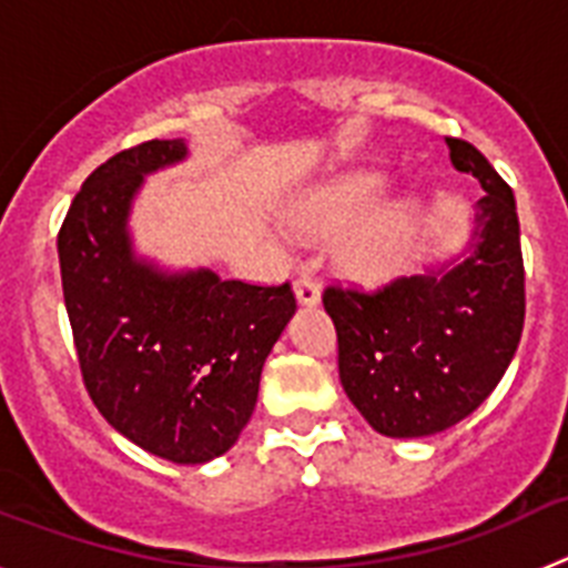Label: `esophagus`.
<instances>
[{
  "label": "esophagus",
  "mask_w": 568,
  "mask_h": 568,
  "mask_svg": "<svg viewBox=\"0 0 568 568\" xmlns=\"http://www.w3.org/2000/svg\"><path fill=\"white\" fill-rule=\"evenodd\" d=\"M293 287H295V298H298L301 304H307V307H315V304L321 301V287L313 275H298Z\"/></svg>",
  "instance_id": "obj_1"
}]
</instances>
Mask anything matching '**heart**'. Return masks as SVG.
<instances>
[{
    "mask_svg": "<svg viewBox=\"0 0 568 568\" xmlns=\"http://www.w3.org/2000/svg\"><path fill=\"white\" fill-rule=\"evenodd\" d=\"M384 187L386 179L375 170L341 173L315 187L293 210V222L310 233L338 230L373 207ZM415 235H418V204L413 199L381 204L344 233L338 244L341 267L358 278H386L404 267V261L413 253Z\"/></svg>",
    "mask_w": 568,
    "mask_h": 568,
    "instance_id": "b5f03b06",
    "label": "heart"
}]
</instances>
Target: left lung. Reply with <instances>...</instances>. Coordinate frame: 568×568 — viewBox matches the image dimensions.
<instances>
[{
  "mask_svg": "<svg viewBox=\"0 0 568 568\" xmlns=\"http://www.w3.org/2000/svg\"><path fill=\"white\" fill-rule=\"evenodd\" d=\"M460 173L484 184L471 255L458 267L375 290L327 284L344 393L375 433L424 438L471 415L504 378L526 318V273L511 187L475 144L446 135Z\"/></svg>",
  "mask_w": 568,
  "mask_h": 568,
  "instance_id": "1",
  "label": "left lung"
}]
</instances>
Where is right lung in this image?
Listing matches in <instances>:
<instances>
[{"instance_id":"1","label":"right lung","mask_w":568,"mask_h":568,"mask_svg":"<svg viewBox=\"0 0 568 568\" xmlns=\"http://www.w3.org/2000/svg\"><path fill=\"white\" fill-rule=\"evenodd\" d=\"M182 139L110 155L59 230L64 307L84 389L113 429L173 464L224 455L247 426L261 366L287 327L284 284L162 275L130 253L128 210L144 173L184 159Z\"/></svg>"}]
</instances>
